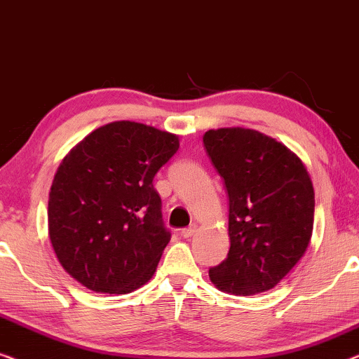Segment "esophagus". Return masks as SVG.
Wrapping results in <instances>:
<instances>
[{
  "mask_svg": "<svg viewBox=\"0 0 359 359\" xmlns=\"http://www.w3.org/2000/svg\"><path fill=\"white\" fill-rule=\"evenodd\" d=\"M196 232V226H189V228L182 229V237H185V239H189V237H191Z\"/></svg>",
  "mask_w": 359,
  "mask_h": 359,
  "instance_id": "esophagus-1",
  "label": "esophagus"
}]
</instances>
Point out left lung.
<instances>
[{
	"instance_id": "1",
	"label": "left lung",
	"mask_w": 359,
	"mask_h": 359,
	"mask_svg": "<svg viewBox=\"0 0 359 359\" xmlns=\"http://www.w3.org/2000/svg\"><path fill=\"white\" fill-rule=\"evenodd\" d=\"M203 144L229 196L231 247L210 280L236 296L269 291L309 245L316 200L306 165L250 128L208 130Z\"/></svg>"
}]
</instances>
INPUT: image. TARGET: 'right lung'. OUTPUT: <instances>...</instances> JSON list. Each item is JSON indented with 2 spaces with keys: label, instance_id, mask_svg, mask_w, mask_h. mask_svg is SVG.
<instances>
[{
  "label": "right lung",
  "instance_id": "add662e5",
  "mask_svg": "<svg viewBox=\"0 0 359 359\" xmlns=\"http://www.w3.org/2000/svg\"><path fill=\"white\" fill-rule=\"evenodd\" d=\"M177 149V135L122 120L94 130L58 165L50 242L88 290L127 294L154 275L170 231L153 179Z\"/></svg>",
  "mask_w": 359,
  "mask_h": 359
}]
</instances>
